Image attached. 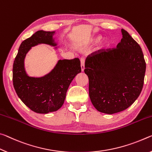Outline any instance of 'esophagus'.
<instances>
[{
	"label": "esophagus",
	"instance_id": "34e87169",
	"mask_svg": "<svg viewBox=\"0 0 152 152\" xmlns=\"http://www.w3.org/2000/svg\"><path fill=\"white\" fill-rule=\"evenodd\" d=\"M81 71H84V69H85V62H84L83 58L81 59Z\"/></svg>",
	"mask_w": 152,
	"mask_h": 152
}]
</instances>
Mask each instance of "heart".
Masks as SVG:
<instances>
[{
	"label": "heart",
	"mask_w": 152,
	"mask_h": 152,
	"mask_svg": "<svg viewBox=\"0 0 152 152\" xmlns=\"http://www.w3.org/2000/svg\"><path fill=\"white\" fill-rule=\"evenodd\" d=\"M102 39V36H94L93 38L89 39L88 40H87L86 42H84L83 44H82V45L80 47L81 48H84L88 46H92L94 45H96V44H98L99 43V42H100ZM108 44H109L108 39H105V40L103 42L102 45L104 46H107L108 45Z\"/></svg>",
	"instance_id": "obj_1"
}]
</instances>
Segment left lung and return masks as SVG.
Here are the masks:
<instances>
[{
	"label": "left lung",
	"mask_w": 152,
	"mask_h": 152,
	"mask_svg": "<svg viewBox=\"0 0 152 152\" xmlns=\"http://www.w3.org/2000/svg\"><path fill=\"white\" fill-rule=\"evenodd\" d=\"M116 48L87 58L84 72L89 78V95L97 110L112 114L125 110L142 90L146 64L140 46L121 29Z\"/></svg>",
	"instance_id": "obj_1"
}]
</instances>
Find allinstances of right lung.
I'll return each instance as SVG.
<instances>
[{
	"instance_id": "add662e5",
	"label": "right lung",
	"mask_w": 152,
	"mask_h": 152,
	"mask_svg": "<svg viewBox=\"0 0 152 152\" xmlns=\"http://www.w3.org/2000/svg\"><path fill=\"white\" fill-rule=\"evenodd\" d=\"M56 31L39 30L22 42L13 67V86L21 100L32 111L47 114L58 110L64 104L69 85L81 73L80 61L58 60L54 68L42 77L29 76L25 68V59L32 47L47 44L59 47L54 35Z\"/></svg>"
}]
</instances>
